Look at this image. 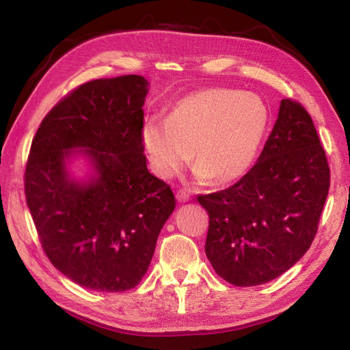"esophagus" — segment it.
Instances as JSON below:
<instances>
[{"mask_svg":"<svg viewBox=\"0 0 350 350\" xmlns=\"http://www.w3.org/2000/svg\"><path fill=\"white\" fill-rule=\"evenodd\" d=\"M176 198L179 200V202H182V203L188 202V200L191 198V196H189V191H188V189H185V188L177 189V191H176Z\"/></svg>","mask_w":350,"mask_h":350,"instance_id":"obj_1","label":"esophagus"}]
</instances>
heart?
Here are the masks:
<instances>
[{"label":"heart","instance_id":"obj_1","mask_svg":"<svg viewBox=\"0 0 350 350\" xmlns=\"http://www.w3.org/2000/svg\"><path fill=\"white\" fill-rule=\"evenodd\" d=\"M271 126V111L256 94L209 88L179 100L167 120H146L141 139L152 170L171 179L192 158L200 179L228 183L248 173Z\"/></svg>","mask_w":350,"mask_h":350}]
</instances>
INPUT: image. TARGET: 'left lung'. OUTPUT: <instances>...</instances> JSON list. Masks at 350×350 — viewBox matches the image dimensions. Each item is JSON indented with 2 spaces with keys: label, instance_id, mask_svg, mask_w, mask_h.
Wrapping results in <instances>:
<instances>
[{
  "label": "left lung",
  "instance_id": "obj_1",
  "mask_svg": "<svg viewBox=\"0 0 350 350\" xmlns=\"http://www.w3.org/2000/svg\"><path fill=\"white\" fill-rule=\"evenodd\" d=\"M329 180L308 111L282 99L254 167L230 188L197 197L209 213L204 250L215 272L248 287L290 269L314 239Z\"/></svg>",
  "mask_w": 350,
  "mask_h": 350
}]
</instances>
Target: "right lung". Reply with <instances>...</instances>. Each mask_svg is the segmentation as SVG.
Here are the masks:
<instances>
[{
	"instance_id": "add662e5",
	"label": "right lung",
	"mask_w": 350,
	"mask_h": 350,
	"mask_svg": "<svg viewBox=\"0 0 350 350\" xmlns=\"http://www.w3.org/2000/svg\"><path fill=\"white\" fill-rule=\"evenodd\" d=\"M148 81L77 87L44 116L25 167V198L44 254L77 284L124 292L139 284L174 211L170 185L148 173L141 131ZM85 146L98 177L68 180L64 158Z\"/></svg>"
}]
</instances>
